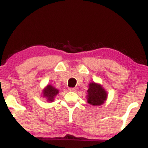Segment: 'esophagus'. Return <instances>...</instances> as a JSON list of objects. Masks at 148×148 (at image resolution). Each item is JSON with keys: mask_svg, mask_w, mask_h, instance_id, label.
<instances>
[{"mask_svg": "<svg viewBox=\"0 0 148 148\" xmlns=\"http://www.w3.org/2000/svg\"><path fill=\"white\" fill-rule=\"evenodd\" d=\"M69 90L74 92V91L76 90V88H69Z\"/></svg>", "mask_w": 148, "mask_h": 148, "instance_id": "esophagus-1", "label": "esophagus"}]
</instances>
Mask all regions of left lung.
<instances>
[{
	"instance_id": "1",
	"label": "left lung",
	"mask_w": 148,
	"mask_h": 148,
	"mask_svg": "<svg viewBox=\"0 0 148 148\" xmlns=\"http://www.w3.org/2000/svg\"><path fill=\"white\" fill-rule=\"evenodd\" d=\"M88 103L93 106H100L106 100L107 92L100 84L92 82L89 84L88 90Z\"/></svg>"
}]
</instances>
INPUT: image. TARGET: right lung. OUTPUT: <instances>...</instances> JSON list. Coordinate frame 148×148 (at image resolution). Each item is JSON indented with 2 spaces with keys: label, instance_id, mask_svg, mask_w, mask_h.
Masks as SVG:
<instances>
[{
  "label": "right lung",
  "instance_id": "add662e5",
  "mask_svg": "<svg viewBox=\"0 0 148 148\" xmlns=\"http://www.w3.org/2000/svg\"><path fill=\"white\" fill-rule=\"evenodd\" d=\"M59 92V90L52 86L51 85H47V87L43 90V97H46L47 101L51 102L54 100L55 97L57 95L58 93Z\"/></svg>",
  "mask_w": 148,
  "mask_h": 148
}]
</instances>
